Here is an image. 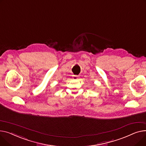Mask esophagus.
<instances>
[{
	"mask_svg": "<svg viewBox=\"0 0 146 146\" xmlns=\"http://www.w3.org/2000/svg\"><path fill=\"white\" fill-rule=\"evenodd\" d=\"M79 77H80V76H78V75H74V79L77 80V79H78Z\"/></svg>",
	"mask_w": 146,
	"mask_h": 146,
	"instance_id": "obj_1",
	"label": "esophagus"
}]
</instances>
